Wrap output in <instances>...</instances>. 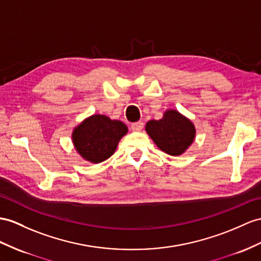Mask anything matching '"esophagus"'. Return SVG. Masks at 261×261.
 I'll use <instances>...</instances> for the list:
<instances>
[{"instance_id": "esophagus-1", "label": "esophagus", "mask_w": 261, "mask_h": 261, "mask_svg": "<svg viewBox=\"0 0 261 261\" xmlns=\"http://www.w3.org/2000/svg\"><path fill=\"white\" fill-rule=\"evenodd\" d=\"M130 127H132V129L134 130V132H141V130L143 129V127H144V123L141 122V120H139V122L133 123V124L130 125Z\"/></svg>"}]
</instances>
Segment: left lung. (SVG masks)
<instances>
[{
	"label": "left lung",
	"instance_id": "obj_1",
	"mask_svg": "<svg viewBox=\"0 0 261 261\" xmlns=\"http://www.w3.org/2000/svg\"><path fill=\"white\" fill-rule=\"evenodd\" d=\"M146 132L157 147L168 155H180L195 138V126L188 118L174 110L166 111L160 120H149Z\"/></svg>",
	"mask_w": 261,
	"mask_h": 261
}]
</instances>
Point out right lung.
<instances>
[{"instance_id":"1","label":"right lung","mask_w":261,"mask_h":261,"mask_svg":"<svg viewBox=\"0 0 261 261\" xmlns=\"http://www.w3.org/2000/svg\"><path fill=\"white\" fill-rule=\"evenodd\" d=\"M127 130V126L120 120H112L105 115H93L75 127L72 137L79 154L84 160L97 164L114 154L119 139Z\"/></svg>"}]
</instances>
